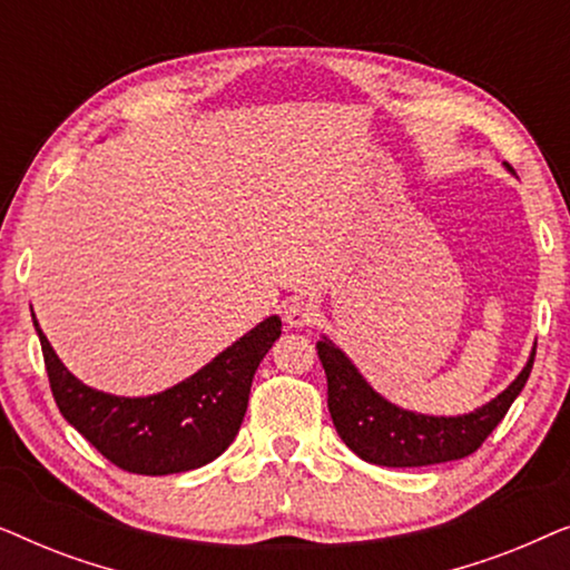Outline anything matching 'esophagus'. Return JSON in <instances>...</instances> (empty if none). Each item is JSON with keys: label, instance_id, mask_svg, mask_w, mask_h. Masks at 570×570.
Wrapping results in <instances>:
<instances>
[{"label": "esophagus", "instance_id": "34e87169", "mask_svg": "<svg viewBox=\"0 0 570 570\" xmlns=\"http://www.w3.org/2000/svg\"><path fill=\"white\" fill-rule=\"evenodd\" d=\"M283 314H285V324L293 326V330H301V326L311 324V318L316 316L314 306H311V303H306V301H301V298L291 301V306H287Z\"/></svg>", "mask_w": 570, "mask_h": 570}]
</instances>
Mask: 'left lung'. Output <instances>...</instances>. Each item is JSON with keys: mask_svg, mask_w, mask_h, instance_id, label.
Instances as JSON below:
<instances>
[{"mask_svg": "<svg viewBox=\"0 0 570 570\" xmlns=\"http://www.w3.org/2000/svg\"><path fill=\"white\" fill-rule=\"evenodd\" d=\"M316 350L326 373V404L332 423L347 449L379 466H428L464 459L482 446L524 389L532 373L537 342L524 368L495 400L464 415L449 417L423 415L389 402L324 334L316 342Z\"/></svg>", "mask_w": 570, "mask_h": 570, "instance_id": "8db88e82", "label": "left lung"}]
</instances>
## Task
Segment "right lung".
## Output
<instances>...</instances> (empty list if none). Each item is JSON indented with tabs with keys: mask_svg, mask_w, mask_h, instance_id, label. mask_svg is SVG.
<instances>
[{
	"mask_svg": "<svg viewBox=\"0 0 570 570\" xmlns=\"http://www.w3.org/2000/svg\"><path fill=\"white\" fill-rule=\"evenodd\" d=\"M33 326L61 415L108 462L135 474L189 472L220 456L244 423L262 357L283 334L279 316H267L166 392L119 396L82 384L53 353L36 314Z\"/></svg>",
	"mask_w": 570,
	"mask_h": 570,
	"instance_id": "right-lung-1",
	"label": "right lung"
}]
</instances>
